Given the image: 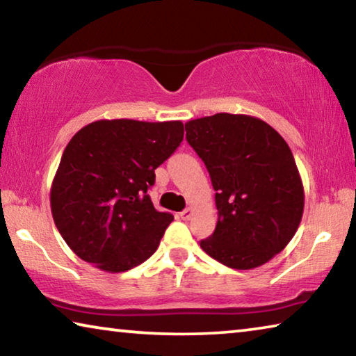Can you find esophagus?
<instances>
[{
  "label": "esophagus",
  "instance_id": "esophagus-1",
  "mask_svg": "<svg viewBox=\"0 0 356 356\" xmlns=\"http://www.w3.org/2000/svg\"><path fill=\"white\" fill-rule=\"evenodd\" d=\"M191 215H193V210H191V209H185L184 212L179 213V216H180V218H182L184 221H188V220L191 218Z\"/></svg>",
  "mask_w": 356,
  "mask_h": 356
}]
</instances>
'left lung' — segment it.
Segmentation results:
<instances>
[{
	"instance_id": "1",
	"label": "left lung",
	"mask_w": 356,
	"mask_h": 356,
	"mask_svg": "<svg viewBox=\"0 0 356 356\" xmlns=\"http://www.w3.org/2000/svg\"><path fill=\"white\" fill-rule=\"evenodd\" d=\"M212 179L218 221L201 248L236 270L261 267L300 226L305 190L291 147L264 120L218 113L185 124Z\"/></svg>"
}]
</instances>
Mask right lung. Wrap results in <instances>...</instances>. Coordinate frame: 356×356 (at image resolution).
Instances as JSON below:
<instances>
[{"mask_svg":"<svg viewBox=\"0 0 356 356\" xmlns=\"http://www.w3.org/2000/svg\"><path fill=\"white\" fill-rule=\"evenodd\" d=\"M182 140L180 120L102 119L76 131L59 161L50 204L78 257L120 273L154 254L174 216L155 210L147 190Z\"/></svg>","mask_w":356,"mask_h":356,"instance_id":"add662e5","label":"right lung"}]
</instances>
